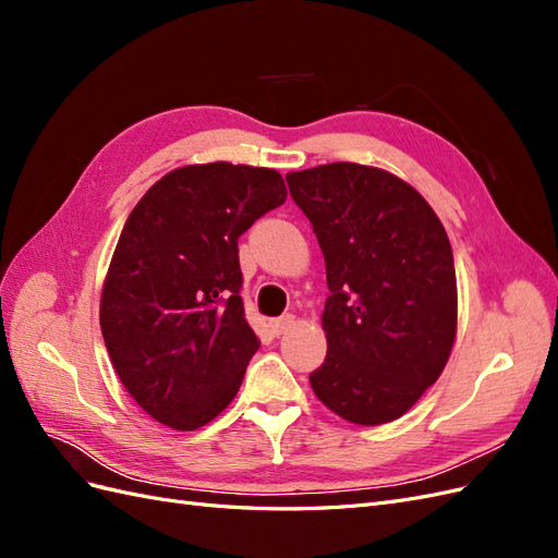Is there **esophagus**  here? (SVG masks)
Segmentation results:
<instances>
[{
    "mask_svg": "<svg viewBox=\"0 0 558 558\" xmlns=\"http://www.w3.org/2000/svg\"><path fill=\"white\" fill-rule=\"evenodd\" d=\"M293 326H295V316L286 314L281 318H275L272 324H269V330H272V335H283L286 330H291Z\"/></svg>",
    "mask_w": 558,
    "mask_h": 558,
    "instance_id": "1",
    "label": "esophagus"
}]
</instances>
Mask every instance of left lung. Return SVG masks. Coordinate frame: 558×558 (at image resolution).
Here are the masks:
<instances>
[{
  "label": "left lung",
  "mask_w": 558,
  "mask_h": 558,
  "mask_svg": "<svg viewBox=\"0 0 558 558\" xmlns=\"http://www.w3.org/2000/svg\"><path fill=\"white\" fill-rule=\"evenodd\" d=\"M326 258L328 356L310 384L351 424L412 410L449 361L459 318L451 244L408 181L359 162L289 172Z\"/></svg>",
  "instance_id": "left-lung-1"
}]
</instances>
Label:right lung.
I'll return each mask as SVG.
<instances>
[{
  "instance_id": "right-lung-1",
  "label": "right lung",
  "mask_w": 558,
  "mask_h": 558,
  "mask_svg": "<svg viewBox=\"0 0 558 558\" xmlns=\"http://www.w3.org/2000/svg\"><path fill=\"white\" fill-rule=\"evenodd\" d=\"M286 195L277 170L218 160L167 172L128 216L99 326L118 379L160 424L202 428L238 396L260 347L238 240Z\"/></svg>"
}]
</instances>
